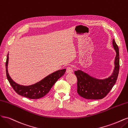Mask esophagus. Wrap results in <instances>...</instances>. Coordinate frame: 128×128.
I'll use <instances>...</instances> for the list:
<instances>
[{
  "label": "esophagus",
  "mask_w": 128,
  "mask_h": 128,
  "mask_svg": "<svg viewBox=\"0 0 128 128\" xmlns=\"http://www.w3.org/2000/svg\"><path fill=\"white\" fill-rule=\"evenodd\" d=\"M73 72V69L72 67H68L66 69V72L68 74H71Z\"/></svg>",
  "instance_id": "1"
}]
</instances>
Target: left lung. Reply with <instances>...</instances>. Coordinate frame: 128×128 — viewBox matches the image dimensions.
<instances>
[{
  "label": "left lung",
  "instance_id": "1",
  "mask_svg": "<svg viewBox=\"0 0 128 128\" xmlns=\"http://www.w3.org/2000/svg\"><path fill=\"white\" fill-rule=\"evenodd\" d=\"M113 45L116 52L115 59V68L112 75L104 80L94 78L82 71L78 70L74 73L77 80V93L82 97L87 99H101L108 94L116 83L119 72V49L114 40Z\"/></svg>",
  "mask_w": 128,
  "mask_h": 128
}]
</instances>
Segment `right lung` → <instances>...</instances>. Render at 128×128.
Instances as JSON below:
<instances>
[{"label": "right lung", "mask_w": 128, "mask_h": 128, "mask_svg": "<svg viewBox=\"0 0 128 128\" xmlns=\"http://www.w3.org/2000/svg\"><path fill=\"white\" fill-rule=\"evenodd\" d=\"M8 62V54H7L6 62V72L7 78L10 84L18 94L29 99H40L45 96L51 90L58 80L64 75L66 72V69L58 70L46 76L36 84L29 86H24L16 83L11 79L7 70Z\"/></svg>", "instance_id": "right-lung-1"}]
</instances>
